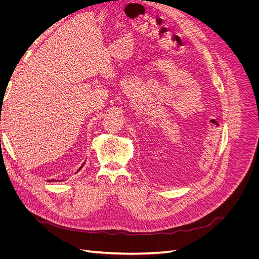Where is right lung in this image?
<instances>
[{
    "label": "right lung",
    "mask_w": 259,
    "mask_h": 259,
    "mask_svg": "<svg viewBox=\"0 0 259 259\" xmlns=\"http://www.w3.org/2000/svg\"><path fill=\"white\" fill-rule=\"evenodd\" d=\"M82 166H83V165H82ZM82 166H81V167H80V168H82ZM80 168H79V169H80Z\"/></svg>",
    "instance_id": "add662e5"
}]
</instances>
